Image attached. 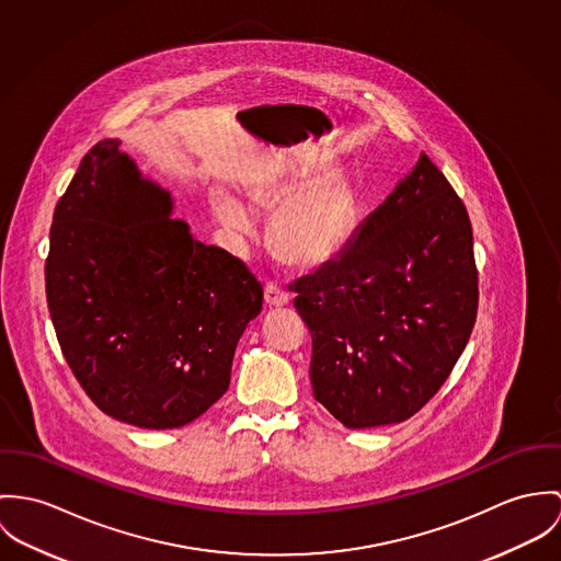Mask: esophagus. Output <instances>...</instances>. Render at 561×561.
<instances>
[{"label": "esophagus", "instance_id": "obj_1", "mask_svg": "<svg viewBox=\"0 0 561 561\" xmlns=\"http://www.w3.org/2000/svg\"><path fill=\"white\" fill-rule=\"evenodd\" d=\"M288 301H290V297H288V293L284 288H279L275 284H266V288H264V304L268 308H284V306H288Z\"/></svg>", "mask_w": 561, "mask_h": 561}]
</instances>
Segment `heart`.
<instances>
[{"instance_id": "obj_1", "label": "heart", "mask_w": 561, "mask_h": 561, "mask_svg": "<svg viewBox=\"0 0 561 561\" xmlns=\"http://www.w3.org/2000/svg\"><path fill=\"white\" fill-rule=\"evenodd\" d=\"M255 202L277 213L271 226V245L284 260L299 266L329 262L353 232L357 219L355 195L335 176L301 185H277L255 195ZM219 221L241 239L255 234L250 208L230 193L215 197Z\"/></svg>"}]
</instances>
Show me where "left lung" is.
I'll return each mask as SVG.
<instances>
[{
  "instance_id": "1",
  "label": "left lung",
  "mask_w": 561,
  "mask_h": 561,
  "mask_svg": "<svg viewBox=\"0 0 561 561\" xmlns=\"http://www.w3.org/2000/svg\"><path fill=\"white\" fill-rule=\"evenodd\" d=\"M311 333L313 398L346 428L415 415L478 313L467 208L422 152L333 260L290 286Z\"/></svg>"
}]
</instances>
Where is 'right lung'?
Here are the masks:
<instances>
[{"label": "right lung", "instance_id": "1", "mask_svg": "<svg viewBox=\"0 0 561 561\" xmlns=\"http://www.w3.org/2000/svg\"><path fill=\"white\" fill-rule=\"evenodd\" d=\"M118 146L99 141L56 206L47 306L64 359L103 413L181 428L228 391L262 286L239 257L170 217V191Z\"/></svg>", "mask_w": 561, "mask_h": 561}]
</instances>
